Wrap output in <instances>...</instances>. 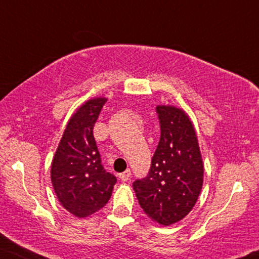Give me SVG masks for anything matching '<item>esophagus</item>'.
Returning a JSON list of instances; mask_svg holds the SVG:
<instances>
[{"label":"esophagus","instance_id":"1","mask_svg":"<svg viewBox=\"0 0 259 259\" xmlns=\"http://www.w3.org/2000/svg\"><path fill=\"white\" fill-rule=\"evenodd\" d=\"M130 176H132V171H130V169H125L123 173H120L119 178L122 179L123 182H126V181H129Z\"/></svg>","mask_w":259,"mask_h":259}]
</instances>
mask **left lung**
Wrapping results in <instances>:
<instances>
[{"mask_svg":"<svg viewBox=\"0 0 259 259\" xmlns=\"http://www.w3.org/2000/svg\"><path fill=\"white\" fill-rule=\"evenodd\" d=\"M160 136L146 178L133 188L143 211L154 222L169 226L184 219L203 185L202 154L189 114L173 105H158Z\"/></svg>","mask_w":259,"mask_h":259,"instance_id":"8db88e82","label":"left lung"}]
</instances>
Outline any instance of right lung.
<instances>
[{"label":"right lung","instance_id":"1","mask_svg":"<svg viewBox=\"0 0 259 259\" xmlns=\"http://www.w3.org/2000/svg\"><path fill=\"white\" fill-rule=\"evenodd\" d=\"M106 100L92 98L75 111L52 158L55 194L65 210L80 219L100 210L109 202L117 182L101 165L93 136V126Z\"/></svg>","mask_w":259,"mask_h":259}]
</instances>
